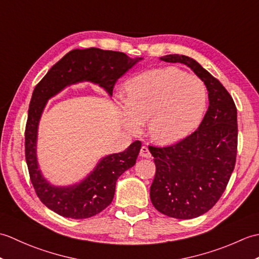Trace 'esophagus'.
<instances>
[{"mask_svg":"<svg viewBox=\"0 0 259 259\" xmlns=\"http://www.w3.org/2000/svg\"><path fill=\"white\" fill-rule=\"evenodd\" d=\"M140 156L144 158H151V153L149 151V149L146 146H142L140 149Z\"/></svg>","mask_w":259,"mask_h":259,"instance_id":"obj_1","label":"esophagus"}]
</instances>
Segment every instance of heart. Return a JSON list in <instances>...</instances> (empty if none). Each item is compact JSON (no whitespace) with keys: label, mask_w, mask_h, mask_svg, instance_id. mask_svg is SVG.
I'll return each instance as SVG.
<instances>
[{"label":"heart","mask_w":259,"mask_h":259,"mask_svg":"<svg viewBox=\"0 0 259 259\" xmlns=\"http://www.w3.org/2000/svg\"><path fill=\"white\" fill-rule=\"evenodd\" d=\"M124 89V100L119 103L124 126L138 133L148 122L149 136L160 145L189 136L207 106L203 82L174 67L146 71L130 79Z\"/></svg>","instance_id":"1"}]
</instances>
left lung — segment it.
Wrapping results in <instances>:
<instances>
[{"label": "left lung", "instance_id": "left-lung-1", "mask_svg": "<svg viewBox=\"0 0 259 259\" xmlns=\"http://www.w3.org/2000/svg\"><path fill=\"white\" fill-rule=\"evenodd\" d=\"M161 61L184 63L205 83L209 107L194 134L169 147H149L156 164L150 199L158 211L177 219L199 217L222 197L237 155V109L232 96L196 60L168 54Z\"/></svg>", "mask_w": 259, "mask_h": 259}]
</instances>
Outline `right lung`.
I'll use <instances>...</instances> for the list:
<instances>
[{"label": "right lung", "instance_id": "obj_1", "mask_svg": "<svg viewBox=\"0 0 259 259\" xmlns=\"http://www.w3.org/2000/svg\"><path fill=\"white\" fill-rule=\"evenodd\" d=\"M140 60L142 58L131 59L122 52L98 48L74 49L54 64L34 88L25 128L26 164L37 197L60 216L83 219L106 209L113 199L118 178L135 166L141 142L137 140L123 152L103 157L78 184L54 186L43 177L36 158L37 128L43 110L52 97L79 82L98 84L111 97L115 82Z\"/></svg>", "mask_w": 259, "mask_h": 259}]
</instances>
